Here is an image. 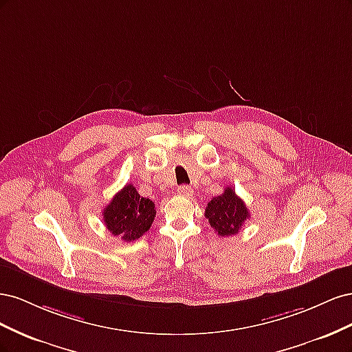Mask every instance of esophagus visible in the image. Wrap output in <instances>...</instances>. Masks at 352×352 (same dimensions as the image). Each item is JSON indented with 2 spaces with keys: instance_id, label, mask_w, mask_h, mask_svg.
Here are the masks:
<instances>
[{
  "instance_id": "1",
  "label": "esophagus",
  "mask_w": 352,
  "mask_h": 352,
  "mask_svg": "<svg viewBox=\"0 0 352 352\" xmlns=\"http://www.w3.org/2000/svg\"><path fill=\"white\" fill-rule=\"evenodd\" d=\"M177 194L184 195V197H189L190 194H192V188L188 186V185H182V186H179V188H177Z\"/></svg>"
}]
</instances>
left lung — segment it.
Here are the masks:
<instances>
[{
    "instance_id": "left-lung-1",
    "label": "left lung",
    "mask_w": 352,
    "mask_h": 352,
    "mask_svg": "<svg viewBox=\"0 0 352 352\" xmlns=\"http://www.w3.org/2000/svg\"><path fill=\"white\" fill-rule=\"evenodd\" d=\"M206 217L219 236L236 235L243 223L250 219V212L245 202L235 194L230 186L225 192L212 198L206 207Z\"/></svg>"
}]
</instances>
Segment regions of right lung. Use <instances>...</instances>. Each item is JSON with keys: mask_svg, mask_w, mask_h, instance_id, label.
I'll list each match as a JSON object with an SVG mask.
<instances>
[{"mask_svg": "<svg viewBox=\"0 0 352 352\" xmlns=\"http://www.w3.org/2000/svg\"><path fill=\"white\" fill-rule=\"evenodd\" d=\"M155 217V204L144 198L133 185H126L102 211L104 225L114 236L132 242L150 230Z\"/></svg>", "mask_w": 352, "mask_h": 352, "instance_id": "add662e5", "label": "right lung"}]
</instances>
